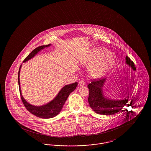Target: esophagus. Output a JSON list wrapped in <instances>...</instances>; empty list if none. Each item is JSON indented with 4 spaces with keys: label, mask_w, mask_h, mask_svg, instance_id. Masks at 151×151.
Listing matches in <instances>:
<instances>
[{
    "label": "esophagus",
    "mask_w": 151,
    "mask_h": 151,
    "mask_svg": "<svg viewBox=\"0 0 151 151\" xmlns=\"http://www.w3.org/2000/svg\"><path fill=\"white\" fill-rule=\"evenodd\" d=\"M79 84L80 86H84V85H85V81H83V80H81V81H79Z\"/></svg>",
    "instance_id": "obj_1"
}]
</instances>
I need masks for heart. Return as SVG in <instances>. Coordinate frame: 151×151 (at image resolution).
<instances>
[{"label": "heart", "mask_w": 151, "mask_h": 151, "mask_svg": "<svg viewBox=\"0 0 151 151\" xmlns=\"http://www.w3.org/2000/svg\"><path fill=\"white\" fill-rule=\"evenodd\" d=\"M106 53L107 51L103 49H99L96 51V56L98 58H101L91 69V74L93 76L97 77L101 76L113 66L114 58L113 55L108 54L106 55Z\"/></svg>", "instance_id": "b5f03b06"}]
</instances>
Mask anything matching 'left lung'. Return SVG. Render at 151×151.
Returning a JSON list of instances; mask_svg holds the SVG:
<instances>
[{
  "instance_id": "8db88e82",
  "label": "left lung",
  "mask_w": 151,
  "mask_h": 151,
  "mask_svg": "<svg viewBox=\"0 0 151 151\" xmlns=\"http://www.w3.org/2000/svg\"><path fill=\"white\" fill-rule=\"evenodd\" d=\"M126 63L129 65L132 69L135 71L136 67L132 60H131L127 56L126 57ZM105 80L106 79L105 78H97L91 80V83H89L88 85L89 88V97L88 101L90 106L97 114L101 115H112L120 111L125 105H127V103L129 101V96L132 92L134 79L131 78V79H129L130 81H129L127 83L126 81V84H124L125 86L123 89H122V92H121L123 95V97H124V99L122 100H110L104 96L102 86L104 84Z\"/></svg>"
}]
</instances>
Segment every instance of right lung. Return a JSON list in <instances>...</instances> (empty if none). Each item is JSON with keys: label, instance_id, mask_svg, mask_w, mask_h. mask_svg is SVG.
Returning a JSON list of instances; mask_svg holds the SVG:
<instances>
[{"label": "right lung", "instance_id": "obj_1", "mask_svg": "<svg viewBox=\"0 0 151 151\" xmlns=\"http://www.w3.org/2000/svg\"><path fill=\"white\" fill-rule=\"evenodd\" d=\"M50 45V44H49L47 45L40 46L37 47L25 58V59L23 60V62H25L30 59L34 57L38 53V52L43 49V48L48 47ZM22 65L20 66L19 73H18V83H19V91H20L22 102L24 105L25 106V107L30 113L41 118L47 119V118H53L55 116L57 115L60 113V110H62V109L63 106V105L65 104V102L67 100L70 94L73 92L76 89V86H78V83L75 82L71 84L65 85L64 87L62 88V89L60 90L59 93L58 94L57 96L54 98V99L51 101L50 102L40 106H33L29 104L28 102H27L22 96L21 90H20V79H19L20 71Z\"/></svg>", "mask_w": 151, "mask_h": 151}]
</instances>
